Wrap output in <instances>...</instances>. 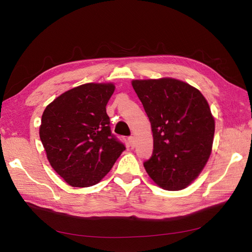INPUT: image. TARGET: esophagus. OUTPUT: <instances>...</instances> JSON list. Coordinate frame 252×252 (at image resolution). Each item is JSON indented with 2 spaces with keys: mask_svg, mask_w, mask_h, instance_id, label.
Listing matches in <instances>:
<instances>
[{
  "mask_svg": "<svg viewBox=\"0 0 252 252\" xmlns=\"http://www.w3.org/2000/svg\"><path fill=\"white\" fill-rule=\"evenodd\" d=\"M128 142H129V144H130V147L131 148H135V144H136V141H135V137H129L128 138Z\"/></svg>",
  "mask_w": 252,
  "mask_h": 252,
  "instance_id": "1",
  "label": "esophagus"
}]
</instances>
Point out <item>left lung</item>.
Returning a JSON list of instances; mask_svg holds the SVG:
<instances>
[{"mask_svg": "<svg viewBox=\"0 0 252 252\" xmlns=\"http://www.w3.org/2000/svg\"><path fill=\"white\" fill-rule=\"evenodd\" d=\"M153 132V154L143 166L167 191L189 187L208 161L215 119L198 89L171 77L133 80Z\"/></svg>", "mask_w": 252, "mask_h": 252, "instance_id": "left-lung-1", "label": "left lung"}]
</instances>
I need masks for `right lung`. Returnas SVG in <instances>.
<instances>
[{
    "mask_svg": "<svg viewBox=\"0 0 252 252\" xmlns=\"http://www.w3.org/2000/svg\"><path fill=\"white\" fill-rule=\"evenodd\" d=\"M112 83H87L61 94L44 110L40 138L50 166L75 188L100 182L125 145L112 135L108 101Z\"/></svg>",
    "mask_w": 252,
    "mask_h": 252,
    "instance_id": "1",
    "label": "right lung"
}]
</instances>
